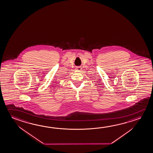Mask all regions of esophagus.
Instances as JSON below:
<instances>
[{
    "mask_svg": "<svg viewBox=\"0 0 153 153\" xmlns=\"http://www.w3.org/2000/svg\"><path fill=\"white\" fill-rule=\"evenodd\" d=\"M76 70H77V71H80L82 70V68H81V67H76Z\"/></svg>",
    "mask_w": 153,
    "mask_h": 153,
    "instance_id": "obj_1",
    "label": "esophagus"
}]
</instances>
